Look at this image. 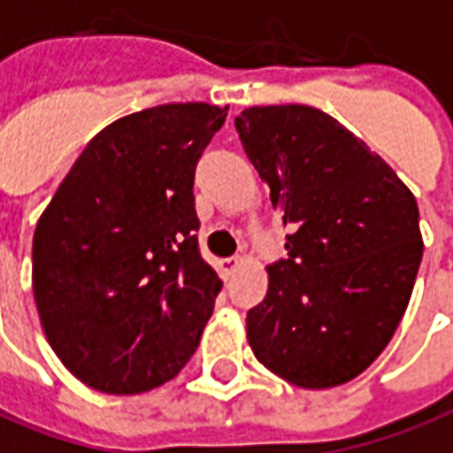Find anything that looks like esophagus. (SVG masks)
<instances>
[{
    "mask_svg": "<svg viewBox=\"0 0 453 453\" xmlns=\"http://www.w3.org/2000/svg\"><path fill=\"white\" fill-rule=\"evenodd\" d=\"M242 267V259L240 257H227V259H220V270H223V274L226 277H230V274H235L237 270Z\"/></svg>",
    "mask_w": 453,
    "mask_h": 453,
    "instance_id": "34e87169",
    "label": "esophagus"
}]
</instances>
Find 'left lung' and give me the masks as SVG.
Instances as JSON below:
<instances>
[{
    "instance_id": "left-lung-1",
    "label": "left lung",
    "mask_w": 453,
    "mask_h": 453,
    "mask_svg": "<svg viewBox=\"0 0 453 453\" xmlns=\"http://www.w3.org/2000/svg\"><path fill=\"white\" fill-rule=\"evenodd\" d=\"M240 142L281 213L287 259L248 311L255 358L292 385L358 378L390 343L422 262L412 191L338 119L309 105L248 107Z\"/></svg>"
}]
</instances>
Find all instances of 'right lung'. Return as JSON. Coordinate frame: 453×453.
Returning <instances> with one entry per match:
<instances>
[{
	"mask_svg": "<svg viewBox=\"0 0 453 453\" xmlns=\"http://www.w3.org/2000/svg\"><path fill=\"white\" fill-rule=\"evenodd\" d=\"M227 105L172 103L100 129L41 213L31 287L43 334L93 390L139 395L196 353L223 287L198 252L196 161Z\"/></svg>",
	"mask_w": 453,
	"mask_h": 453,
	"instance_id": "1",
	"label": "right lung"
}]
</instances>
